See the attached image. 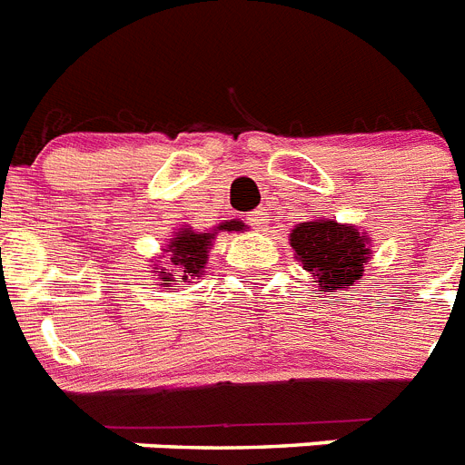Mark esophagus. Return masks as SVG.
Returning a JSON list of instances; mask_svg holds the SVG:
<instances>
[{
    "label": "esophagus",
    "mask_w": 465,
    "mask_h": 465,
    "mask_svg": "<svg viewBox=\"0 0 465 465\" xmlns=\"http://www.w3.org/2000/svg\"><path fill=\"white\" fill-rule=\"evenodd\" d=\"M248 224H251L252 229H257V232H264V229H267V220L262 217V210H255V213L248 214Z\"/></svg>",
    "instance_id": "obj_1"
}]
</instances>
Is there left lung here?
I'll return each mask as SVG.
<instances>
[{"instance_id": "1", "label": "left lung", "mask_w": 465, "mask_h": 465, "mask_svg": "<svg viewBox=\"0 0 465 465\" xmlns=\"http://www.w3.org/2000/svg\"><path fill=\"white\" fill-rule=\"evenodd\" d=\"M291 248L302 267L317 276L319 288L335 292L361 279L371 248L369 236L335 220L302 222L292 229Z\"/></svg>"}]
</instances>
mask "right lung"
Listing matches in <instances>:
<instances>
[{"instance_id":"add662e5","label":"right lung","mask_w":465,"mask_h":465,"mask_svg":"<svg viewBox=\"0 0 465 465\" xmlns=\"http://www.w3.org/2000/svg\"><path fill=\"white\" fill-rule=\"evenodd\" d=\"M243 222L232 220V222H222L214 232L201 233L193 232V229H182V232L174 233V239H170V245H167V269L160 272V279L170 281L173 279V272H177L179 279H196V276L203 274V269L208 264V251L213 245L214 233L217 232H241L243 229Z\"/></svg>"}]
</instances>
